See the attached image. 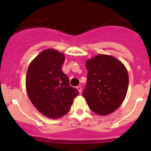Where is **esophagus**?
I'll use <instances>...</instances> for the list:
<instances>
[{
    "label": "esophagus",
    "instance_id": "esophagus-1",
    "mask_svg": "<svg viewBox=\"0 0 151 151\" xmlns=\"http://www.w3.org/2000/svg\"><path fill=\"white\" fill-rule=\"evenodd\" d=\"M77 89L78 91H79V93H81V86H77Z\"/></svg>",
    "mask_w": 151,
    "mask_h": 151
}]
</instances>
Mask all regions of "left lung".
I'll return each mask as SVG.
<instances>
[{
  "mask_svg": "<svg viewBox=\"0 0 151 151\" xmlns=\"http://www.w3.org/2000/svg\"><path fill=\"white\" fill-rule=\"evenodd\" d=\"M87 82L83 96L99 115L114 112L124 101L129 86L126 67L110 55H98L86 62Z\"/></svg>",
  "mask_w": 151,
  "mask_h": 151,
  "instance_id": "obj_1",
  "label": "left lung"
}]
</instances>
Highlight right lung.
<instances>
[{"label": "right lung", "instance_id": "add662e5", "mask_svg": "<svg viewBox=\"0 0 151 151\" xmlns=\"http://www.w3.org/2000/svg\"><path fill=\"white\" fill-rule=\"evenodd\" d=\"M65 60V55L57 50H44L30 62L26 75V89L31 102L50 119L68 113L74 99L79 95L62 72Z\"/></svg>", "mask_w": 151, "mask_h": 151}]
</instances>
